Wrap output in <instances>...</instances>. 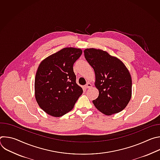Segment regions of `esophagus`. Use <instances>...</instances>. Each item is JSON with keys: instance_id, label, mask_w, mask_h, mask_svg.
Instances as JSON below:
<instances>
[{"instance_id": "34e87169", "label": "esophagus", "mask_w": 160, "mask_h": 160, "mask_svg": "<svg viewBox=\"0 0 160 160\" xmlns=\"http://www.w3.org/2000/svg\"><path fill=\"white\" fill-rule=\"evenodd\" d=\"M91 87H92V84L91 83H87L85 85V87L86 88H90Z\"/></svg>"}]
</instances>
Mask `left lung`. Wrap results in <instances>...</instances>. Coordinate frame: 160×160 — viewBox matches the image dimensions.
<instances>
[{
  "label": "left lung",
  "instance_id": "left-lung-1",
  "mask_svg": "<svg viewBox=\"0 0 160 160\" xmlns=\"http://www.w3.org/2000/svg\"><path fill=\"white\" fill-rule=\"evenodd\" d=\"M83 52L94 70L95 85L99 92L93 104L106 115L122 111L132 96V78L127 67L119 59L102 50L90 48Z\"/></svg>",
  "mask_w": 160,
  "mask_h": 160
}]
</instances>
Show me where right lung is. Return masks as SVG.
I'll return each mask as SVG.
<instances>
[{"label": "right lung", "mask_w": 160, "mask_h": 160, "mask_svg": "<svg viewBox=\"0 0 160 160\" xmlns=\"http://www.w3.org/2000/svg\"><path fill=\"white\" fill-rule=\"evenodd\" d=\"M82 51L64 48L43 59L35 80V96L40 108L48 115L60 117L71 111L83 89L76 83L73 64Z\"/></svg>", "instance_id": "add662e5"}]
</instances>
